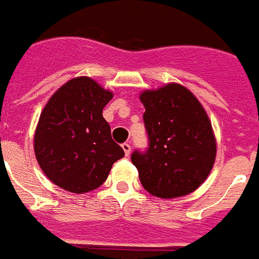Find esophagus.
Wrapping results in <instances>:
<instances>
[{
	"label": "esophagus",
	"instance_id": "34e87169",
	"mask_svg": "<svg viewBox=\"0 0 259 259\" xmlns=\"http://www.w3.org/2000/svg\"><path fill=\"white\" fill-rule=\"evenodd\" d=\"M122 149L125 151V155L126 156H129L130 152H132V147H130L129 143H123V144H122Z\"/></svg>",
	"mask_w": 259,
	"mask_h": 259
}]
</instances>
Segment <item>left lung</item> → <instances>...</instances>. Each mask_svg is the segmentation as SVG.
I'll return each instance as SVG.
<instances>
[{
	"label": "left lung",
	"instance_id": "1",
	"mask_svg": "<svg viewBox=\"0 0 259 259\" xmlns=\"http://www.w3.org/2000/svg\"><path fill=\"white\" fill-rule=\"evenodd\" d=\"M148 149L134 151L132 163L144 189L159 198L190 194L205 182L216 159V138L208 114L181 84L144 91Z\"/></svg>",
	"mask_w": 259,
	"mask_h": 259
}]
</instances>
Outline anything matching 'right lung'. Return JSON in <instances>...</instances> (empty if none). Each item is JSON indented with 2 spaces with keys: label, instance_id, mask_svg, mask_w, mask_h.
I'll return each mask as SVG.
<instances>
[{
  "label": "right lung",
  "instance_id": "1",
  "mask_svg": "<svg viewBox=\"0 0 259 259\" xmlns=\"http://www.w3.org/2000/svg\"><path fill=\"white\" fill-rule=\"evenodd\" d=\"M112 99L90 77H76L47 102L37 122L33 149L51 182L70 193L95 190L125 152L111 138L103 108Z\"/></svg>",
  "mask_w": 259,
  "mask_h": 259
}]
</instances>
